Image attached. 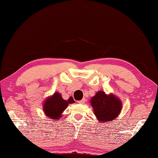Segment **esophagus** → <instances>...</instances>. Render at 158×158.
I'll list each match as a JSON object with an SVG mask.
<instances>
[{"instance_id":"esophagus-1","label":"esophagus","mask_w":158,"mask_h":158,"mask_svg":"<svg viewBox=\"0 0 158 158\" xmlns=\"http://www.w3.org/2000/svg\"><path fill=\"white\" fill-rule=\"evenodd\" d=\"M85 102V98H83L81 100H79V101H78L77 102L79 104H84Z\"/></svg>"}]
</instances>
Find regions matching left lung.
Segmentation results:
<instances>
[{"label":"left lung","instance_id":"8db88e82","mask_svg":"<svg viewBox=\"0 0 158 158\" xmlns=\"http://www.w3.org/2000/svg\"><path fill=\"white\" fill-rule=\"evenodd\" d=\"M90 104L94 109V113L98 122L106 123L115 120L121 113L122 102L115 94H109L103 91L97 92L92 97Z\"/></svg>","mask_w":158,"mask_h":158}]
</instances>
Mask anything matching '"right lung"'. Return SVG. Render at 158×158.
<instances>
[{"label":"right lung","instance_id":"obj_1","mask_svg":"<svg viewBox=\"0 0 158 158\" xmlns=\"http://www.w3.org/2000/svg\"><path fill=\"white\" fill-rule=\"evenodd\" d=\"M75 103L72 96L69 100H64L60 93L56 92L51 96L48 97L43 104V109L45 115L53 121L58 120L62 117L64 112L69 104Z\"/></svg>","mask_w":158,"mask_h":158}]
</instances>
